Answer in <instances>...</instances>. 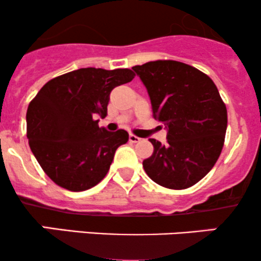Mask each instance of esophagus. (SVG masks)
I'll use <instances>...</instances> for the list:
<instances>
[{
  "label": "esophagus",
  "instance_id": "obj_1",
  "mask_svg": "<svg viewBox=\"0 0 261 261\" xmlns=\"http://www.w3.org/2000/svg\"><path fill=\"white\" fill-rule=\"evenodd\" d=\"M140 140H142V139H140L139 137L133 136V134H130V136H129V142H130V143H139Z\"/></svg>",
  "mask_w": 261,
  "mask_h": 261
}]
</instances>
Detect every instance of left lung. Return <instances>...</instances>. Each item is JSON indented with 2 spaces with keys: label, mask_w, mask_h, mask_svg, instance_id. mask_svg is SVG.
Returning <instances> with one entry per match:
<instances>
[{
  "label": "left lung",
  "mask_w": 261,
  "mask_h": 261,
  "mask_svg": "<svg viewBox=\"0 0 261 261\" xmlns=\"http://www.w3.org/2000/svg\"><path fill=\"white\" fill-rule=\"evenodd\" d=\"M133 70L148 90L152 115L167 129V144L149 139L154 152L143 167L170 189L194 186L216 164L227 129V110L205 73L177 61H154Z\"/></svg>",
  "instance_id": "obj_1"
}]
</instances>
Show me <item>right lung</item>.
I'll use <instances>...</instances> for the list:
<instances>
[{"label": "right lung", "instance_id": "right-lung-1", "mask_svg": "<svg viewBox=\"0 0 261 261\" xmlns=\"http://www.w3.org/2000/svg\"><path fill=\"white\" fill-rule=\"evenodd\" d=\"M130 69L81 68L51 79L28 106L27 137L45 173L62 188L83 192L103 179L124 129L99 127L110 94L134 78Z\"/></svg>", "mask_w": 261, "mask_h": 261}]
</instances>
